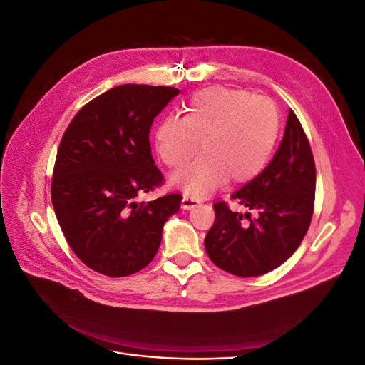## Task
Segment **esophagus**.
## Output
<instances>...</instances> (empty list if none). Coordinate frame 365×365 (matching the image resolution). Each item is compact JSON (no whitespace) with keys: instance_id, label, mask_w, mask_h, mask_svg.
<instances>
[{"instance_id":"esophagus-1","label":"esophagus","mask_w":365,"mask_h":365,"mask_svg":"<svg viewBox=\"0 0 365 365\" xmlns=\"http://www.w3.org/2000/svg\"><path fill=\"white\" fill-rule=\"evenodd\" d=\"M197 204H200V201H197V200H196V197H192V196H187V195H184V196H182V201H181V207H182L184 210H190V208L196 207Z\"/></svg>"}]
</instances>
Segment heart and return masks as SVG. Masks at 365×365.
Segmentation results:
<instances>
[{"label": "heart", "mask_w": 365, "mask_h": 365, "mask_svg": "<svg viewBox=\"0 0 365 365\" xmlns=\"http://www.w3.org/2000/svg\"><path fill=\"white\" fill-rule=\"evenodd\" d=\"M280 134V113L271 98L245 90L213 86L195 94L182 118L164 117L155 129L160 160L178 170L200 148L202 155L173 182L201 197L227 182L251 181L267 168Z\"/></svg>", "instance_id": "obj_1"}]
</instances>
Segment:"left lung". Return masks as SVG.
I'll list each match as a JSON object with an SVG mask.
<instances>
[{
  "instance_id": "8db88e82",
  "label": "left lung",
  "mask_w": 365,
  "mask_h": 365,
  "mask_svg": "<svg viewBox=\"0 0 365 365\" xmlns=\"http://www.w3.org/2000/svg\"><path fill=\"white\" fill-rule=\"evenodd\" d=\"M315 180L311 145L291 109L271 163L231 195L248 212H233L224 201L213 204L216 219L204 240L210 260L239 277H257L280 267L300 247L311 225Z\"/></svg>"
}]
</instances>
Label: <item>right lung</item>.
Instances as JSON below:
<instances>
[{
  "instance_id": "add662e5",
  "label": "right lung",
  "mask_w": 365,
  "mask_h": 365,
  "mask_svg": "<svg viewBox=\"0 0 365 365\" xmlns=\"http://www.w3.org/2000/svg\"><path fill=\"white\" fill-rule=\"evenodd\" d=\"M180 90L120 85L88 102L63 132L54 161L51 202L70 248L88 268L126 277L155 257L161 231L182 196H138L163 184L149 132Z\"/></svg>"
}]
</instances>
